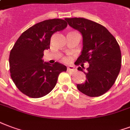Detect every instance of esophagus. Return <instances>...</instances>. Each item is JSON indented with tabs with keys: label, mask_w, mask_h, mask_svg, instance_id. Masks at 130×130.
Listing matches in <instances>:
<instances>
[{
	"label": "esophagus",
	"mask_w": 130,
	"mask_h": 130,
	"mask_svg": "<svg viewBox=\"0 0 130 130\" xmlns=\"http://www.w3.org/2000/svg\"><path fill=\"white\" fill-rule=\"evenodd\" d=\"M68 71H76L75 67L73 66H68Z\"/></svg>",
	"instance_id": "esophagus-1"
}]
</instances>
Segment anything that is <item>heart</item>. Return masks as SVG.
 Returning a JSON list of instances; mask_svg holds the SVG:
<instances>
[{"instance_id": "1", "label": "heart", "mask_w": 130, "mask_h": 130, "mask_svg": "<svg viewBox=\"0 0 130 130\" xmlns=\"http://www.w3.org/2000/svg\"><path fill=\"white\" fill-rule=\"evenodd\" d=\"M64 60H65V61H68V60H69V58H68V57H65V58H64Z\"/></svg>"}]
</instances>
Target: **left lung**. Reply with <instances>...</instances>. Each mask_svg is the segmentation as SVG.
<instances>
[{
    "label": "left lung",
    "mask_w": 130,
    "mask_h": 130,
    "mask_svg": "<svg viewBox=\"0 0 130 130\" xmlns=\"http://www.w3.org/2000/svg\"><path fill=\"white\" fill-rule=\"evenodd\" d=\"M70 27L82 35L83 48L75 64L88 61L89 67L84 84L77 89L89 96H101L110 89L121 70V53L119 44L106 27L83 18H66ZM84 65V64H83ZM82 66V64H81Z\"/></svg>",
    "instance_id": "obj_1"
}]
</instances>
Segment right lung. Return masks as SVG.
<instances>
[{
	"mask_svg": "<svg viewBox=\"0 0 130 130\" xmlns=\"http://www.w3.org/2000/svg\"><path fill=\"white\" fill-rule=\"evenodd\" d=\"M66 27L64 20H44L23 32L15 42L9 55V71L23 94L31 98L45 96L55 86L59 73L67 70L64 64H50L42 59L44 51L50 48L53 34Z\"/></svg>",
	"mask_w": 130,
	"mask_h": 130,
	"instance_id": "add662e5",
	"label": "right lung"
}]
</instances>
